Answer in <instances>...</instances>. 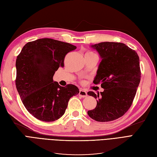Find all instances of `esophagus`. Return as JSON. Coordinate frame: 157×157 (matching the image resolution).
<instances>
[{"label":"esophagus","mask_w":157,"mask_h":157,"mask_svg":"<svg viewBox=\"0 0 157 157\" xmlns=\"http://www.w3.org/2000/svg\"><path fill=\"white\" fill-rule=\"evenodd\" d=\"M78 94H79V96H81L82 98H86L88 96L86 91V90H80Z\"/></svg>","instance_id":"34e87169"}]
</instances>
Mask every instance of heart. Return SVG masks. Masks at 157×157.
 <instances>
[{
    "mask_svg": "<svg viewBox=\"0 0 157 157\" xmlns=\"http://www.w3.org/2000/svg\"><path fill=\"white\" fill-rule=\"evenodd\" d=\"M92 55H96L94 52L91 51H87L86 53H85V56H92Z\"/></svg>",
    "mask_w": 157,
    "mask_h": 157,
    "instance_id": "heart-1",
    "label": "heart"
}]
</instances>
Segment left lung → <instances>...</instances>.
<instances>
[{
    "label": "left lung",
    "mask_w": 157,
    "mask_h": 157,
    "mask_svg": "<svg viewBox=\"0 0 157 157\" xmlns=\"http://www.w3.org/2000/svg\"><path fill=\"white\" fill-rule=\"evenodd\" d=\"M92 47L102 59L94 83L101 84L104 91L88 92L97 99L96 107L88 115L98 122L115 121L128 111L135 98L141 80L139 56L121 42H103Z\"/></svg>",
    "instance_id": "1"
}]
</instances>
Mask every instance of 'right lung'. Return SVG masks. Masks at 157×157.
I'll return each instance as SVG.
<instances>
[{
  "label": "right lung",
  "instance_id": "add662e5",
  "mask_svg": "<svg viewBox=\"0 0 157 157\" xmlns=\"http://www.w3.org/2000/svg\"><path fill=\"white\" fill-rule=\"evenodd\" d=\"M76 48L67 42L45 38L27 42L17 56L16 88L28 112L37 119H59L69 99L79 93L73 84L63 87L53 81L56 71L64 67L65 56Z\"/></svg>",
  "mask_w": 157,
  "mask_h": 157
}]
</instances>
